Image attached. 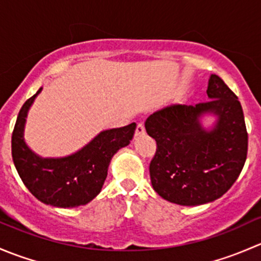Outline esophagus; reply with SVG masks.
<instances>
[{
	"label": "esophagus",
	"mask_w": 261,
	"mask_h": 261,
	"mask_svg": "<svg viewBox=\"0 0 261 261\" xmlns=\"http://www.w3.org/2000/svg\"><path fill=\"white\" fill-rule=\"evenodd\" d=\"M145 134V126H144L143 122L138 123V126H136V130H135V135L139 136V135H144Z\"/></svg>",
	"instance_id": "obj_1"
}]
</instances>
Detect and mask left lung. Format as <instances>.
<instances>
[{
    "label": "left lung",
    "instance_id": "obj_1",
    "mask_svg": "<svg viewBox=\"0 0 261 261\" xmlns=\"http://www.w3.org/2000/svg\"><path fill=\"white\" fill-rule=\"evenodd\" d=\"M208 101L196 106L170 105L145 121L149 136L156 141L150 163V179L162 198L198 206L220 198L232 187L247 155V131L238 96L218 75L212 74ZM218 117L206 130L200 117Z\"/></svg>",
    "mask_w": 261,
    "mask_h": 261
}]
</instances>
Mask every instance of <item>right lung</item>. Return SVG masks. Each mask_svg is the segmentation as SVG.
<instances>
[{
  "instance_id": "obj_1",
  "label": "right lung",
  "mask_w": 261,
  "mask_h": 261,
  "mask_svg": "<svg viewBox=\"0 0 261 261\" xmlns=\"http://www.w3.org/2000/svg\"><path fill=\"white\" fill-rule=\"evenodd\" d=\"M41 89L18 112L11 139L14 164L26 188L43 203L62 208L87 204L101 192L112 156L133 140L136 123L102 131L68 156L41 158L23 140L28 111Z\"/></svg>"
}]
</instances>
